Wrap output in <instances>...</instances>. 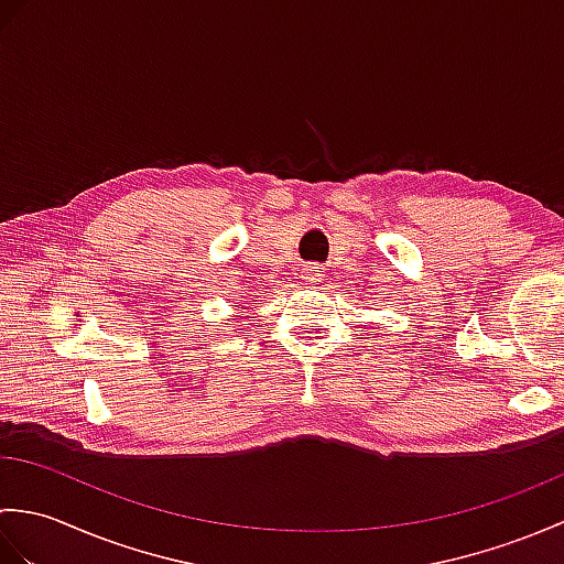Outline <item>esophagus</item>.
<instances>
[{
    "label": "esophagus",
    "instance_id": "1",
    "mask_svg": "<svg viewBox=\"0 0 564 564\" xmlns=\"http://www.w3.org/2000/svg\"><path fill=\"white\" fill-rule=\"evenodd\" d=\"M301 273H303V281L317 283V281H322V275H325V269H322L319 263H305Z\"/></svg>",
    "mask_w": 564,
    "mask_h": 564
}]
</instances>
